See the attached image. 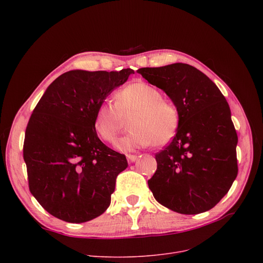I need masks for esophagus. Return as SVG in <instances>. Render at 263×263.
I'll list each match as a JSON object with an SVG mask.
<instances>
[{
	"instance_id": "obj_1",
	"label": "esophagus",
	"mask_w": 263,
	"mask_h": 263,
	"mask_svg": "<svg viewBox=\"0 0 263 263\" xmlns=\"http://www.w3.org/2000/svg\"><path fill=\"white\" fill-rule=\"evenodd\" d=\"M127 159H128V161L130 163H133V162H135L137 160V157L133 156V155H127Z\"/></svg>"
}]
</instances>
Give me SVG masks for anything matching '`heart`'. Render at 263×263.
Instances as JSON below:
<instances>
[{"label": "heart", "mask_w": 263, "mask_h": 263, "mask_svg": "<svg viewBox=\"0 0 263 263\" xmlns=\"http://www.w3.org/2000/svg\"><path fill=\"white\" fill-rule=\"evenodd\" d=\"M134 114L130 122L133 131L116 142L122 153H131L153 144L167 145L179 128L178 109L163 100L159 89L145 82H136L121 88L115 96V105L103 102L93 117V128L105 142H113L121 129L123 118Z\"/></svg>", "instance_id": "1"}]
</instances>
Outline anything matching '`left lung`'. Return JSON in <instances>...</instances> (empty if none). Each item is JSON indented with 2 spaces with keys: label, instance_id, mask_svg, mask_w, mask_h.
Returning a JSON list of instances; mask_svg holds the SVG:
<instances>
[{
  "label": "left lung",
  "instance_id": "1",
  "mask_svg": "<svg viewBox=\"0 0 263 263\" xmlns=\"http://www.w3.org/2000/svg\"><path fill=\"white\" fill-rule=\"evenodd\" d=\"M166 93L180 122L172 142L156 155L148 180L158 202L181 214L212 209L238 175V135L223 93L208 77L187 64L137 70Z\"/></svg>",
  "mask_w": 263,
  "mask_h": 263
}]
</instances>
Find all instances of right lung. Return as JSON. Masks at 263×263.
Here are the masks:
<instances>
[{
    "instance_id": "right-lung-1",
    "label": "right lung",
    "mask_w": 263,
    "mask_h": 263,
    "mask_svg": "<svg viewBox=\"0 0 263 263\" xmlns=\"http://www.w3.org/2000/svg\"><path fill=\"white\" fill-rule=\"evenodd\" d=\"M134 71L70 70L46 89L27 123L23 145L32 195L53 216L84 223L110 203L126 156L97 135L93 117L99 104Z\"/></svg>"
}]
</instances>
